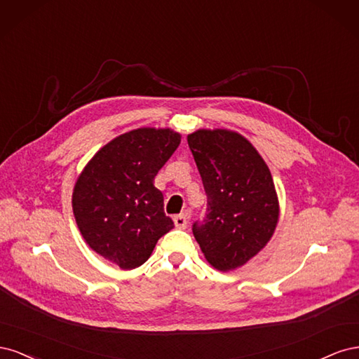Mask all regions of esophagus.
I'll return each instance as SVG.
<instances>
[{"instance_id":"esophagus-1","label":"esophagus","mask_w":359,"mask_h":359,"mask_svg":"<svg viewBox=\"0 0 359 359\" xmlns=\"http://www.w3.org/2000/svg\"><path fill=\"white\" fill-rule=\"evenodd\" d=\"M173 223H175V226L178 227V229H186L187 224H189L186 214H178V215L173 217Z\"/></svg>"}]
</instances>
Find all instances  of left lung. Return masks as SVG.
<instances>
[{
  "mask_svg": "<svg viewBox=\"0 0 359 359\" xmlns=\"http://www.w3.org/2000/svg\"><path fill=\"white\" fill-rule=\"evenodd\" d=\"M206 193V214L193 223L205 259L219 271L247 264L273 236L278 199L264 158L229 130H198L187 136Z\"/></svg>",
  "mask_w": 359,
  "mask_h": 359,
  "instance_id": "obj_1",
  "label": "left lung"
}]
</instances>
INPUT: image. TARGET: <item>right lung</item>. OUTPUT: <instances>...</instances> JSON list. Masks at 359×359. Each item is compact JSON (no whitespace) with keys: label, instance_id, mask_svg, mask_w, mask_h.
<instances>
[{"label":"right lung","instance_id":"1","mask_svg":"<svg viewBox=\"0 0 359 359\" xmlns=\"http://www.w3.org/2000/svg\"><path fill=\"white\" fill-rule=\"evenodd\" d=\"M180 142L170 128L132 130L97 151L74 184L73 214L83 240L121 269L145 264L173 227L154 178Z\"/></svg>","mask_w":359,"mask_h":359}]
</instances>
